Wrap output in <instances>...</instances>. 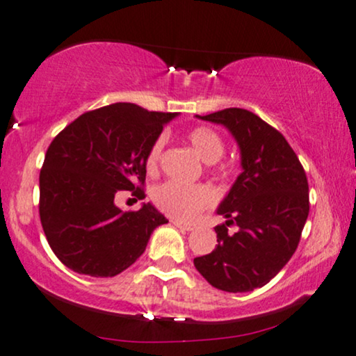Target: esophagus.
<instances>
[{"instance_id":"obj_1","label":"esophagus","mask_w":356,"mask_h":356,"mask_svg":"<svg viewBox=\"0 0 356 356\" xmlns=\"http://www.w3.org/2000/svg\"><path fill=\"white\" fill-rule=\"evenodd\" d=\"M172 223H174L177 228H182V230H186V232H192V230H195V228H197L195 223L181 222V220H172Z\"/></svg>"}]
</instances>
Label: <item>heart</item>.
Here are the masks:
<instances>
[{"instance_id":"heart-1","label":"heart","mask_w":356,"mask_h":356,"mask_svg":"<svg viewBox=\"0 0 356 356\" xmlns=\"http://www.w3.org/2000/svg\"><path fill=\"white\" fill-rule=\"evenodd\" d=\"M188 145L207 164H213L220 161L225 152V143L217 131L207 126H195L187 133ZM164 141L157 138L149 152L146 156L147 172L154 174L159 169L161 156H163ZM215 193L209 186L199 184V186H186V184L168 181L157 186L152 191V202L164 213L175 218H193L200 210L207 209L213 204Z\"/></svg>"}]
</instances>
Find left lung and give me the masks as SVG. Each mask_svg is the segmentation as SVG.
<instances>
[{
    "label": "left lung",
    "mask_w": 356,
    "mask_h": 356,
    "mask_svg": "<svg viewBox=\"0 0 356 356\" xmlns=\"http://www.w3.org/2000/svg\"><path fill=\"white\" fill-rule=\"evenodd\" d=\"M197 118L227 126L241 151L243 172L218 207V245L193 259L211 286L246 292L268 284L298 248L309 215L307 175L286 138L243 108ZM235 224L237 232L227 227Z\"/></svg>",
    "instance_id": "obj_1"
}]
</instances>
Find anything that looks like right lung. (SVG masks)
Segmentation results:
<instances>
[{
  "label": "right lung",
  "instance_id": "add662e5",
  "mask_svg": "<svg viewBox=\"0 0 356 356\" xmlns=\"http://www.w3.org/2000/svg\"><path fill=\"white\" fill-rule=\"evenodd\" d=\"M175 113L113 103L80 115L54 138L39 175V217L54 254L67 268L111 277L145 253L168 223L151 204L123 211L120 191L145 199L146 156Z\"/></svg>",
  "mask_w": 356,
  "mask_h": 356
}]
</instances>
